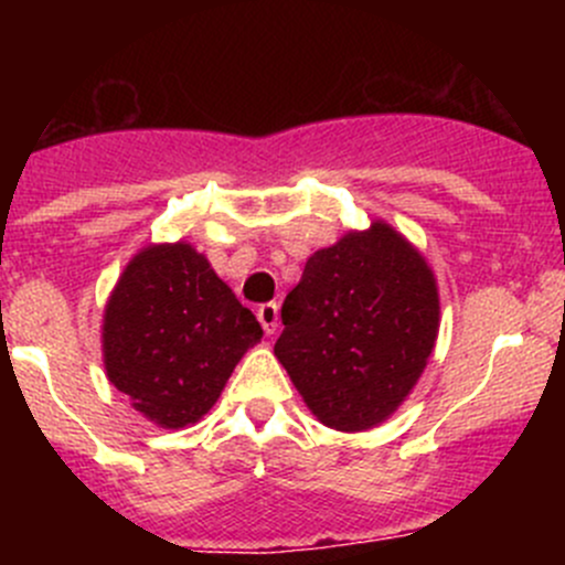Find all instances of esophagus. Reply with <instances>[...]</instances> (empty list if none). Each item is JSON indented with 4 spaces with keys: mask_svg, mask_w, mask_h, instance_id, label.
<instances>
[{
    "mask_svg": "<svg viewBox=\"0 0 565 565\" xmlns=\"http://www.w3.org/2000/svg\"><path fill=\"white\" fill-rule=\"evenodd\" d=\"M256 319H259L262 330H265L267 335L276 333V328H278V306L276 303H262L259 309H256Z\"/></svg>",
    "mask_w": 565,
    "mask_h": 565,
    "instance_id": "esophagus-1",
    "label": "esophagus"
}]
</instances>
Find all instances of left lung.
<instances>
[{
  "instance_id": "8db88e82",
  "label": "left lung",
  "mask_w": 565,
  "mask_h": 565,
  "mask_svg": "<svg viewBox=\"0 0 565 565\" xmlns=\"http://www.w3.org/2000/svg\"><path fill=\"white\" fill-rule=\"evenodd\" d=\"M276 358L324 426L383 424L418 383L440 328V298L418 248L383 221L306 262L281 306Z\"/></svg>"
}]
</instances>
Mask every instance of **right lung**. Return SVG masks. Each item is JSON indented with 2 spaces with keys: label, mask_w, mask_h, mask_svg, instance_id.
Instances as JSON below:
<instances>
[{
  "label": "right lung",
  "mask_w": 565,
  "mask_h": 565,
  "mask_svg": "<svg viewBox=\"0 0 565 565\" xmlns=\"http://www.w3.org/2000/svg\"><path fill=\"white\" fill-rule=\"evenodd\" d=\"M259 339L256 317L188 243L139 250L104 315L108 380L163 429L196 424Z\"/></svg>",
  "instance_id": "add662e5"
}]
</instances>
